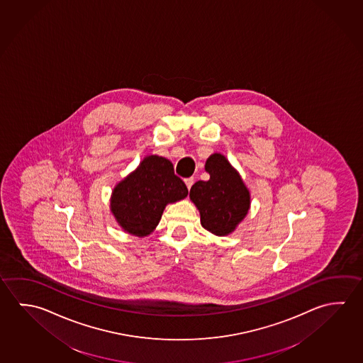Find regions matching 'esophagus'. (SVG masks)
I'll return each instance as SVG.
<instances>
[{
	"label": "esophagus",
	"mask_w": 363,
	"mask_h": 363,
	"mask_svg": "<svg viewBox=\"0 0 363 363\" xmlns=\"http://www.w3.org/2000/svg\"><path fill=\"white\" fill-rule=\"evenodd\" d=\"M194 182H195V179H194V177H190V179H184V184H186V186H187V189H189V190H190L191 186L194 184Z\"/></svg>",
	"instance_id": "34e87169"
}]
</instances>
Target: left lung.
Wrapping results in <instances>:
<instances>
[{
	"mask_svg": "<svg viewBox=\"0 0 363 363\" xmlns=\"http://www.w3.org/2000/svg\"><path fill=\"white\" fill-rule=\"evenodd\" d=\"M208 181L192 184L190 199L200 211L201 225L216 235H227L247 216L250 191L240 173L222 154L210 155L205 163Z\"/></svg>",
	"mask_w": 363,
	"mask_h": 363,
	"instance_id": "obj_1",
	"label": "left lung"
}]
</instances>
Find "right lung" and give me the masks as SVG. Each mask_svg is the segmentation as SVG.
<instances>
[{"instance_id": "right-lung-1", "label": "right lung", "mask_w": 363, "mask_h": 363, "mask_svg": "<svg viewBox=\"0 0 363 363\" xmlns=\"http://www.w3.org/2000/svg\"><path fill=\"white\" fill-rule=\"evenodd\" d=\"M189 190L177 177L169 160L147 155L134 172L116 184L111 211L125 232L145 237L158 225L167 203L187 196Z\"/></svg>"}]
</instances>
